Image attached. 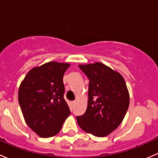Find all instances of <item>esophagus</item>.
Returning a JSON list of instances; mask_svg holds the SVG:
<instances>
[{"label":"esophagus","instance_id":"esophagus-1","mask_svg":"<svg viewBox=\"0 0 158 158\" xmlns=\"http://www.w3.org/2000/svg\"><path fill=\"white\" fill-rule=\"evenodd\" d=\"M75 104H76V101L72 102V105H75Z\"/></svg>","mask_w":158,"mask_h":158}]
</instances>
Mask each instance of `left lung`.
Returning <instances> with one entry per match:
<instances>
[{
  "label": "left lung",
  "instance_id": "8db88e82",
  "mask_svg": "<svg viewBox=\"0 0 158 158\" xmlns=\"http://www.w3.org/2000/svg\"><path fill=\"white\" fill-rule=\"evenodd\" d=\"M89 80L88 106L77 116L79 126L96 137H105L120 125L128 111L129 93L122 75L103 63L79 65Z\"/></svg>",
  "mask_w": 158,
  "mask_h": 158
}]
</instances>
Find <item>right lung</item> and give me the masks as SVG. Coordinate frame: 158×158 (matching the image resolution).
I'll list each match as a JSON object with an SVG mask.
<instances>
[{
	"mask_svg": "<svg viewBox=\"0 0 158 158\" xmlns=\"http://www.w3.org/2000/svg\"><path fill=\"white\" fill-rule=\"evenodd\" d=\"M68 63L49 62L32 69L20 84L18 100L28 126L41 138L57 135L70 114L64 99Z\"/></svg>",
	"mask_w": 158,
	"mask_h": 158,
	"instance_id": "1",
	"label": "right lung"
}]
</instances>
